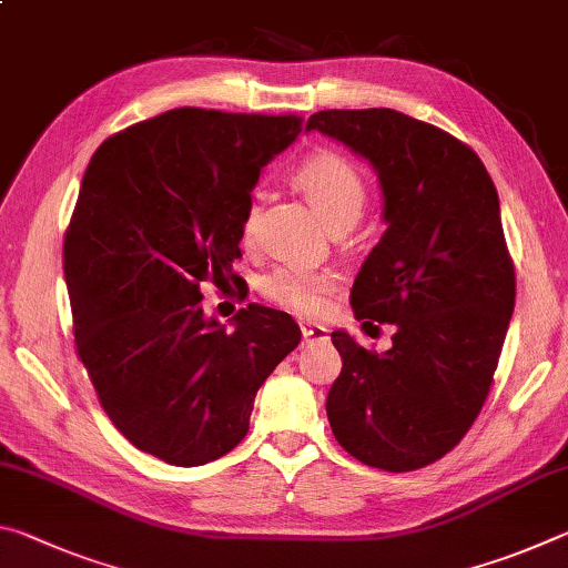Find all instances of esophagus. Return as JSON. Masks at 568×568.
<instances>
[{
	"mask_svg": "<svg viewBox=\"0 0 568 568\" xmlns=\"http://www.w3.org/2000/svg\"><path fill=\"white\" fill-rule=\"evenodd\" d=\"M301 333L305 343H323L328 341V328H323L318 323H301Z\"/></svg>",
	"mask_w": 568,
	"mask_h": 568,
	"instance_id": "34e87169",
	"label": "esophagus"
}]
</instances>
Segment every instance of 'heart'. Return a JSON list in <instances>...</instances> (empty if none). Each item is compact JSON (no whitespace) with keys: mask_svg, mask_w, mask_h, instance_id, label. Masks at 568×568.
Returning <instances> with one entry per match:
<instances>
[{"mask_svg":"<svg viewBox=\"0 0 568 568\" xmlns=\"http://www.w3.org/2000/svg\"><path fill=\"white\" fill-rule=\"evenodd\" d=\"M295 180L331 230L351 227L363 215L368 187L358 168L338 152L311 155L297 168ZM253 225L255 207H250L243 220L245 243L253 240ZM335 285H338V273L331 267H311L303 263L277 265L257 283L267 301L301 315L321 313Z\"/></svg>","mask_w":568,"mask_h":568,"instance_id":"1","label":"heart"}]
</instances>
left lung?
<instances>
[{
    "label": "left lung",
    "instance_id": "obj_1",
    "mask_svg": "<svg viewBox=\"0 0 568 568\" xmlns=\"http://www.w3.org/2000/svg\"><path fill=\"white\" fill-rule=\"evenodd\" d=\"M313 130L378 172L388 227L361 265L351 305L363 328H396L386 353L331 333L343 371L325 410L361 464L416 470L474 426L511 323L516 275L498 192L474 150L403 112L323 110L307 120Z\"/></svg>",
    "mask_w": 568,
    "mask_h": 568
}]
</instances>
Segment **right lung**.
Returning a JSON list of instances; mask_svg holds the SVG:
<instances>
[{"label":"right lung","instance_id":"add662e5","mask_svg":"<svg viewBox=\"0 0 568 568\" xmlns=\"http://www.w3.org/2000/svg\"><path fill=\"white\" fill-rule=\"evenodd\" d=\"M301 122L170 110L104 140L82 178L62 250L77 355L114 428L165 464L233 450L301 343L291 315L257 303L225 331L200 293L235 277L250 192Z\"/></svg>","mask_w":568,"mask_h":568}]
</instances>
